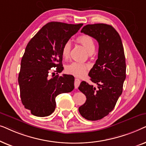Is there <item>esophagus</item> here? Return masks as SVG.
Wrapping results in <instances>:
<instances>
[{
    "instance_id": "esophagus-1",
    "label": "esophagus",
    "mask_w": 146,
    "mask_h": 146,
    "mask_svg": "<svg viewBox=\"0 0 146 146\" xmlns=\"http://www.w3.org/2000/svg\"><path fill=\"white\" fill-rule=\"evenodd\" d=\"M80 82H81L80 80H79L78 78H76V79H75V81H74V87H75L76 89L78 88V86H79V85H80Z\"/></svg>"
}]
</instances>
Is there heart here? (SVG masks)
Masks as SVG:
<instances>
[{
  "mask_svg": "<svg viewBox=\"0 0 146 146\" xmlns=\"http://www.w3.org/2000/svg\"><path fill=\"white\" fill-rule=\"evenodd\" d=\"M77 42H78L85 48L86 50L90 53H92L95 50V43L92 38L90 36L82 35L79 36L76 38ZM70 43L69 42H66L62 48V56L64 58H68L70 52ZM88 66L86 64L79 62H72L66 67V72L70 74H72L76 76H82L84 75L86 72Z\"/></svg>",
  "mask_w": 146,
  "mask_h": 146,
  "instance_id": "b5f03b06",
  "label": "heart"
}]
</instances>
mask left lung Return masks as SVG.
<instances>
[{
    "label": "left lung",
    "mask_w": 146,
    "mask_h": 146,
    "mask_svg": "<svg viewBox=\"0 0 146 146\" xmlns=\"http://www.w3.org/2000/svg\"><path fill=\"white\" fill-rule=\"evenodd\" d=\"M81 33L98 41V56L88 74L98 88L82 81L78 88L86 96L79 107L82 116L96 121L106 116L114 108L123 90L125 79V58L121 38L114 28L106 24L84 26Z\"/></svg>",
    "instance_id": "8db88e82"
}]
</instances>
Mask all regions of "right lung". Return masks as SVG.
<instances>
[{
	"instance_id": "1",
	"label": "right lung",
	"mask_w": 146,
	"mask_h": 146,
	"mask_svg": "<svg viewBox=\"0 0 146 146\" xmlns=\"http://www.w3.org/2000/svg\"><path fill=\"white\" fill-rule=\"evenodd\" d=\"M82 25L50 22L28 43L18 80L22 103L33 115H50L56 108V97L74 88L73 76L56 75L50 79L48 76L52 68L59 73L63 70L62 48Z\"/></svg>"
}]
</instances>
